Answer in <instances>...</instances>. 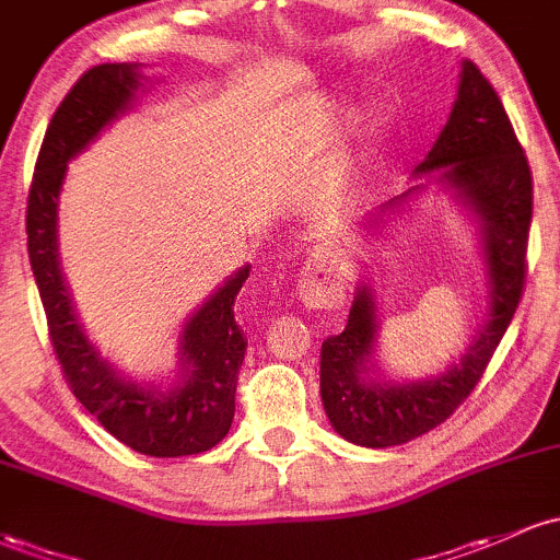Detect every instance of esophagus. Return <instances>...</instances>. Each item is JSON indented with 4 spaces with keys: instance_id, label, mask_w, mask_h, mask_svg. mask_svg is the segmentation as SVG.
<instances>
[{
    "instance_id": "34e87169",
    "label": "esophagus",
    "mask_w": 560,
    "mask_h": 560,
    "mask_svg": "<svg viewBox=\"0 0 560 560\" xmlns=\"http://www.w3.org/2000/svg\"><path fill=\"white\" fill-rule=\"evenodd\" d=\"M299 299L306 310H339L345 306V282L328 258H315L306 264L299 280Z\"/></svg>"
}]
</instances>
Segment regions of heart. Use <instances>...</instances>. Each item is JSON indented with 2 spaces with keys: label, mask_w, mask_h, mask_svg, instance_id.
<instances>
[{
  "label": "heart",
  "mask_w": 560,
  "mask_h": 560,
  "mask_svg": "<svg viewBox=\"0 0 560 560\" xmlns=\"http://www.w3.org/2000/svg\"><path fill=\"white\" fill-rule=\"evenodd\" d=\"M339 117H341V106L326 101V104H320V109L315 112V125H317V128H334V125L339 122ZM354 184H358V182H354L352 173H345V176H341L339 182H336L334 191L339 197H350L352 191H354Z\"/></svg>",
  "instance_id": "1"
}]
</instances>
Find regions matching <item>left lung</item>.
I'll use <instances>...</instances> for the list:
<instances>
[{"mask_svg":"<svg viewBox=\"0 0 560 560\" xmlns=\"http://www.w3.org/2000/svg\"><path fill=\"white\" fill-rule=\"evenodd\" d=\"M413 176H430L427 184H435L438 195H448L475 221L486 310L472 345L446 371L398 382L384 376L376 363V291L360 278L345 330L323 341L320 398L330 427L345 441L365 448L400 446L446 422L483 376L521 302L532 226V171L502 101L472 61H462L446 125L413 167ZM427 184L384 202L360 226L376 234L387 215L424 195Z\"/></svg>","mask_w":560,"mask_h":560,"instance_id":"left-lung-1","label":"left lung"}]
</instances>
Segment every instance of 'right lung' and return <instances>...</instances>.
I'll return each instance as SVG.
<instances>
[{
  "label": "right lung",
  "mask_w": 560,
  "mask_h": 560,
  "mask_svg": "<svg viewBox=\"0 0 560 560\" xmlns=\"http://www.w3.org/2000/svg\"><path fill=\"white\" fill-rule=\"evenodd\" d=\"M141 63H101L85 71L47 125L26 208L28 261L37 280L52 347L71 393L119 443L147 456H189L230 432L234 389L245 360L234 299L248 280L240 267L186 317L173 378L138 382L90 341L71 302L58 256V202L69 162L133 109L143 90Z\"/></svg>",
  "instance_id": "1"
}]
</instances>
